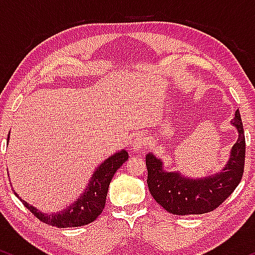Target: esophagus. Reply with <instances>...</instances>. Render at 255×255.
<instances>
[{
	"instance_id": "1",
	"label": "esophagus",
	"mask_w": 255,
	"mask_h": 255,
	"mask_svg": "<svg viewBox=\"0 0 255 255\" xmlns=\"http://www.w3.org/2000/svg\"><path fill=\"white\" fill-rule=\"evenodd\" d=\"M147 142V137L144 133H136L133 141H131V147H133V150H139V148L145 147Z\"/></svg>"
}]
</instances>
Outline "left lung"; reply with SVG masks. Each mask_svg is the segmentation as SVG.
Here are the masks:
<instances>
[{"mask_svg": "<svg viewBox=\"0 0 255 255\" xmlns=\"http://www.w3.org/2000/svg\"><path fill=\"white\" fill-rule=\"evenodd\" d=\"M238 128V142L231 148L229 162L221 174L189 180L177 172L163 170L162 162L153 154L146 156L147 186L151 195L169 213L178 216L203 215L222 205L241 182L245 170L246 139L239 110L231 120Z\"/></svg>", "mask_w": 255, "mask_h": 255, "instance_id": "1", "label": "left lung"}]
</instances>
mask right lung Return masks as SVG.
Here are the masks:
<instances>
[{
  "label": "right lung",
  "mask_w": 255,
  "mask_h": 255,
  "mask_svg": "<svg viewBox=\"0 0 255 255\" xmlns=\"http://www.w3.org/2000/svg\"><path fill=\"white\" fill-rule=\"evenodd\" d=\"M9 139V135H8ZM7 139V140H8ZM128 159V152L121 151L114 154L96 170L91 178L89 187L80 198L75 201L72 206L63 211L54 213V215H46L38 211L36 207L28 205L22 200L19 195H15L21 200L24 206L33 213L36 217L43 223L52 225L57 228H72L86 225L91 222L96 221V218L101 215L105 206V199H107L109 184L113 180L114 174L121 168V165Z\"/></svg>",
  "instance_id": "right-lung-1"
}]
</instances>
